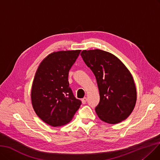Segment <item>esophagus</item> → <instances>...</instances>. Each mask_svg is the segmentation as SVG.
<instances>
[{"mask_svg":"<svg viewBox=\"0 0 160 160\" xmlns=\"http://www.w3.org/2000/svg\"><path fill=\"white\" fill-rule=\"evenodd\" d=\"M82 104H86V102H87V97H84L83 98H82Z\"/></svg>","mask_w":160,"mask_h":160,"instance_id":"1","label":"esophagus"}]
</instances>
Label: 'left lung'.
<instances>
[{"label": "left lung", "mask_w": 160, "mask_h": 160, "mask_svg": "<svg viewBox=\"0 0 160 160\" xmlns=\"http://www.w3.org/2000/svg\"><path fill=\"white\" fill-rule=\"evenodd\" d=\"M81 56L95 75L100 102L95 108L98 118L116 124L129 116L137 101V90L132 75L119 59L106 51L82 50Z\"/></svg>", "instance_id": "1"}]
</instances>
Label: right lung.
I'll return each instance as SVG.
<instances>
[{"label":"right lung","instance_id":"obj_1","mask_svg":"<svg viewBox=\"0 0 160 160\" xmlns=\"http://www.w3.org/2000/svg\"><path fill=\"white\" fill-rule=\"evenodd\" d=\"M80 52H53L42 61L37 70L31 88L32 105L39 118L51 126L68 123L81 104L68 81L69 69Z\"/></svg>","mask_w":160,"mask_h":160}]
</instances>
